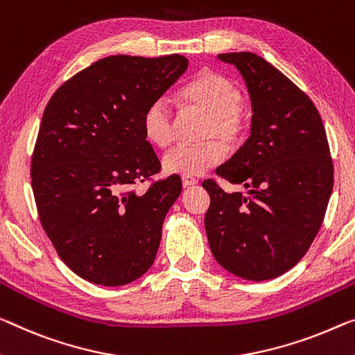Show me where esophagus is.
<instances>
[{
    "label": "esophagus",
    "instance_id": "esophagus-1",
    "mask_svg": "<svg viewBox=\"0 0 355 355\" xmlns=\"http://www.w3.org/2000/svg\"><path fill=\"white\" fill-rule=\"evenodd\" d=\"M196 182H198V179L193 178V176H182L184 187H192V185H195Z\"/></svg>",
    "mask_w": 355,
    "mask_h": 355
}]
</instances>
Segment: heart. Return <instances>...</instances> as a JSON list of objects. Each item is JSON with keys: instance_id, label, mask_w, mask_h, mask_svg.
<instances>
[{"instance_id": "obj_1", "label": "heart", "mask_w": 355, "mask_h": 355, "mask_svg": "<svg viewBox=\"0 0 355 355\" xmlns=\"http://www.w3.org/2000/svg\"><path fill=\"white\" fill-rule=\"evenodd\" d=\"M243 94L230 78L216 71L205 69L182 85L178 101L182 109L205 114L200 132V144H181L163 157V170L182 176H198L216 166L225 157L223 146L232 147L241 139L246 130V111ZM144 138L152 146L165 147L173 143L174 119L165 100L152 101L143 114Z\"/></svg>"}]
</instances>
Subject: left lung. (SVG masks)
<instances>
[{"label": "left lung", "mask_w": 355, "mask_h": 355, "mask_svg": "<svg viewBox=\"0 0 355 355\" xmlns=\"http://www.w3.org/2000/svg\"><path fill=\"white\" fill-rule=\"evenodd\" d=\"M219 58L241 73L254 114L248 141L216 174L249 192L203 181L211 196L206 234L217 263L260 282L306 254L334 190V163L319 111L287 76L252 52Z\"/></svg>", "instance_id": "8db88e82"}]
</instances>
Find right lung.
<instances>
[{"label": "right lung", "instance_id": "right-lung-1", "mask_svg": "<svg viewBox=\"0 0 355 355\" xmlns=\"http://www.w3.org/2000/svg\"><path fill=\"white\" fill-rule=\"evenodd\" d=\"M189 60L111 55L74 74L47 103L31 160L42 228L69 270L98 286L133 282L154 263L181 178L160 171L143 114Z\"/></svg>", "mask_w": 355, "mask_h": 355}]
</instances>
